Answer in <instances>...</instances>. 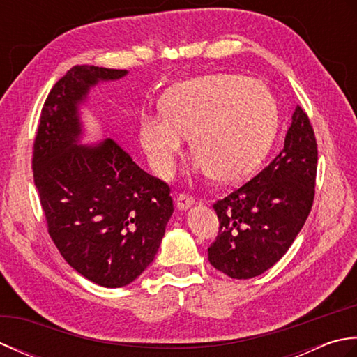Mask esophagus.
Here are the masks:
<instances>
[{"mask_svg":"<svg viewBox=\"0 0 357 357\" xmlns=\"http://www.w3.org/2000/svg\"><path fill=\"white\" fill-rule=\"evenodd\" d=\"M193 204H195V198H193V196L185 195V193L178 195V198H176V207H178L179 210L190 208V207L193 206Z\"/></svg>","mask_w":357,"mask_h":357,"instance_id":"obj_1","label":"esophagus"}]
</instances>
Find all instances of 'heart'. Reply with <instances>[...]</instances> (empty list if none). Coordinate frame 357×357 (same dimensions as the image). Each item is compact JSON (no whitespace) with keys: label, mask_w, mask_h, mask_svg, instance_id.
<instances>
[{"label":"heart","mask_w":357,"mask_h":357,"mask_svg":"<svg viewBox=\"0 0 357 357\" xmlns=\"http://www.w3.org/2000/svg\"><path fill=\"white\" fill-rule=\"evenodd\" d=\"M162 115H142L139 146L150 169L167 179L176 170L192 136L198 169L219 183L248 178L276 135L278 107L262 82L238 75H208L173 86L162 98Z\"/></svg>","instance_id":"b5f03b06"}]
</instances>
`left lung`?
I'll return each mask as SVG.
<instances>
[{
    "label": "left lung",
    "instance_id": "1",
    "mask_svg": "<svg viewBox=\"0 0 357 357\" xmlns=\"http://www.w3.org/2000/svg\"><path fill=\"white\" fill-rule=\"evenodd\" d=\"M317 144L307 113L296 105L284 149L238 190L213 204L219 219L208 261L233 279L273 267L304 227L314 199Z\"/></svg>",
    "mask_w": 357,
    "mask_h": 357
}]
</instances>
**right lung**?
<instances>
[{
    "label": "right lung",
    "instance_id": "obj_1",
    "mask_svg": "<svg viewBox=\"0 0 357 357\" xmlns=\"http://www.w3.org/2000/svg\"><path fill=\"white\" fill-rule=\"evenodd\" d=\"M127 70L75 66L52 87L33 142V179L47 230L67 264L92 282L128 285L153 262L173 213L170 187L119 144L79 142L90 87Z\"/></svg>",
    "mask_w": 357,
    "mask_h": 357
}]
</instances>
